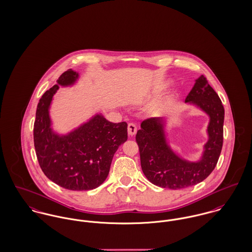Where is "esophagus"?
<instances>
[{"label": "esophagus", "instance_id": "1", "mask_svg": "<svg viewBox=\"0 0 252 252\" xmlns=\"http://www.w3.org/2000/svg\"><path fill=\"white\" fill-rule=\"evenodd\" d=\"M127 132H128V135H135L136 132H137V126H136L135 124L129 123L127 125Z\"/></svg>", "mask_w": 252, "mask_h": 252}]
</instances>
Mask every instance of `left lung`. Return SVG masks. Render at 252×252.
Listing matches in <instances>:
<instances>
[{"label": "left lung", "mask_w": 252, "mask_h": 252, "mask_svg": "<svg viewBox=\"0 0 252 252\" xmlns=\"http://www.w3.org/2000/svg\"><path fill=\"white\" fill-rule=\"evenodd\" d=\"M185 102L198 105L210 116L209 140L200 161L187 162L172 152L167 145L160 118L144 120L136 134L143 173L153 184L162 188L177 190L203 181L213 172L221 152L224 108L204 76L195 80Z\"/></svg>", "instance_id": "8db88e82"}]
</instances>
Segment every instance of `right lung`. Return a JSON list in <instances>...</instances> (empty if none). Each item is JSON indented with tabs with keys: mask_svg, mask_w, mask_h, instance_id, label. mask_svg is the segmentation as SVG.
I'll use <instances>...</instances> for the list:
<instances>
[{
	"mask_svg": "<svg viewBox=\"0 0 252 252\" xmlns=\"http://www.w3.org/2000/svg\"><path fill=\"white\" fill-rule=\"evenodd\" d=\"M72 69L39 99L33 141L39 166L45 175L62 188L86 191L98 187L109 174L118 148L127 140V124L110 123L97 115L65 136L53 133L49 107L59 85H71L78 78Z\"/></svg>",
	"mask_w": 252,
	"mask_h": 252,
	"instance_id": "obj_1",
	"label": "right lung"
}]
</instances>
